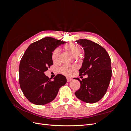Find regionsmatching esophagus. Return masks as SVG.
<instances>
[{
  "label": "esophagus",
  "instance_id": "obj_1",
  "mask_svg": "<svg viewBox=\"0 0 131 131\" xmlns=\"http://www.w3.org/2000/svg\"><path fill=\"white\" fill-rule=\"evenodd\" d=\"M71 80H72V79H70V78H67V81L68 82H70Z\"/></svg>",
  "mask_w": 131,
  "mask_h": 131
}]
</instances>
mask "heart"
I'll list each match as a JSON object with an SVG mask.
<instances>
[{
    "label": "heart",
    "instance_id": "heart-1",
    "mask_svg": "<svg viewBox=\"0 0 131 131\" xmlns=\"http://www.w3.org/2000/svg\"><path fill=\"white\" fill-rule=\"evenodd\" d=\"M65 49L74 57L78 56L81 52V47L77 43H70V44L66 46ZM51 58H52V60L54 63H59V59H60V50L59 49H56L53 50ZM75 69H76V67L74 66L64 65L59 69V72L66 76H70Z\"/></svg>",
    "mask_w": 131,
    "mask_h": 131
}]
</instances>
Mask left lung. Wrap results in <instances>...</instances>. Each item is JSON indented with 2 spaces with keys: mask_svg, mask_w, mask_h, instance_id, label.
Returning <instances> with one entry per match:
<instances>
[{
  "mask_svg": "<svg viewBox=\"0 0 131 131\" xmlns=\"http://www.w3.org/2000/svg\"><path fill=\"white\" fill-rule=\"evenodd\" d=\"M85 51V58L79 76L88 75L80 80V88L75 92L81 101L94 103L103 97L108 88L112 77L111 59L106 50L102 46L88 39L76 41Z\"/></svg>",
  "mask_w": 131,
  "mask_h": 131,
  "instance_id": "1",
  "label": "left lung"
}]
</instances>
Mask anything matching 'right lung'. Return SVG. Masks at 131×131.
Instances as JSON below:
<instances>
[{
    "label": "right lung",
    "instance_id": "right-lung-1",
    "mask_svg": "<svg viewBox=\"0 0 131 131\" xmlns=\"http://www.w3.org/2000/svg\"><path fill=\"white\" fill-rule=\"evenodd\" d=\"M65 41L46 37L28 46L19 67V82L25 96L32 103L41 105L56 98L59 88L67 82L66 77L57 74L53 80L44 72L53 64L52 53Z\"/></svg>",
    "mask_w": 131,
    "mask_h": 131
}]
</instances>
